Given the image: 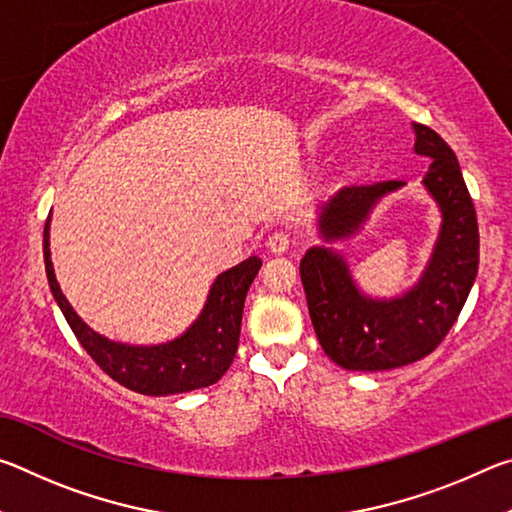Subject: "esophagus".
I'll list each match as a JSON object with an SVG mask.
<instances>
[{
    "instance_id": "obj_1",
    "label": "esophagus",
    "mask_w": 512,
    "mask_h": 512,
    "mask_svg": "<svg viewBox=\"0 0 512 512\" xmlns=\"http://www.w3.org/2000/svg\"><path fill=\"white\" fill-rule=\"evenodd\" d=\"M266 246H268V250H271V253H275V255L287 253L289 246H291V235H289V232H284V230L273 232V235L268 237Z\"/></svg>"
}]
</instances>
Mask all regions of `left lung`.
<instances>
[{
  "instance_id": "left-lung-1",
  "label": "left lung",
  "mask_w": 512,
  "mask_h": 512,
  "mask_svg": "<svg viewBox=\"0 0 512 512\" xmlns=\"http://www.w3.org/2000/svg\"><path fill=\"white\" fill-rule=\"evenodd\" d=\"M413 151L431 158L422 185L440 212V230L420 280L393 298H372L350 271L336 241L350 239L381 198L402 180L350 185L318 212V237L300 259L309 316L329 359L345 370H391L427 357L456 323L479 271V225L461 167L447 142L413 124Z\"/></svg>"
}]
</instances>
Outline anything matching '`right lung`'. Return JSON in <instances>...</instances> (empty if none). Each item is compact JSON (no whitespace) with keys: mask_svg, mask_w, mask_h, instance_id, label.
Masks as SVG:
<instances>
[{"mask_svg":"<svg viewBox=\"0 0 512 512\" xmlns=\"http://www.w3.org/2000/svg\"><path fill=\"white\" fill-rule=\"evenodd\" d=\"M51 216L45 223V268L49 289L85 352L121 386L142 395H176L219 381L235 359L246 293L262 268L257 255L214 277L201 314L167 343L131 345L112 341L85 323L60 291L49 250Z\"/></svg>","mask_w":512,"mask_h":512,"instance_id":"right-lung-1","label":"right lung"}]
</instances>
